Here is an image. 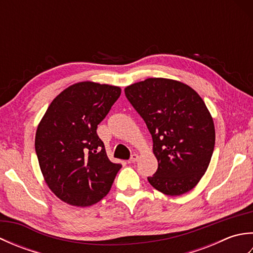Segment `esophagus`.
Here are the masks:
<instances>
[{
    "label": "esophagus",
    "mask_w": 253,
    "mask_h": 253,
    "mask_svg": "<svg viewBox=\"0 0 253 253\" xmlns=\"http://www.w3.org/2000/svg\"><path fill=\"white\" fill-rule=\"evenodd\" d=\"M138 160H139V155L136 154V153H133L129 159V163H135V162H137Z\"/></svg>",
    "instance_id": "34e87169"
}]
</instances>
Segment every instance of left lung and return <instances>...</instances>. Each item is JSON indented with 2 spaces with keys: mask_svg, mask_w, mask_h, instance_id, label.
<instances>
[{
  "mask_svg": "<svg viewBox=\"0 0 253 253\" xmlns=\"http://www.w3.org/2000/svg\"><path fill=\"white\" fill-rule=\"evenodd\" d=\"M125 94L153 139L158 170L148 180L166 196L193 189L206 174L215 144V128L202 98L189 85L148 78L127 85Z\"/></svg>",
  "mask_w": 253,
  "mask_h": 253,
  "instance_id": "left-lung-1",
  "label": "left lung"
}]
</instances>
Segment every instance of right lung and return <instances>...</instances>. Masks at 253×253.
<instances>
[{
    "instance_id": "right-lung-1",
    "label": "right lung",
    "mask_w": 253,
    "mask_h": 253,
    "mask_svg": "<svg viewBox=\"0 0 253 253\" xmlns=\"http://www.w3.org/2000/svg\"><path fill=\"white\" fill-rule=\"evenodd\" d=\"M116 85L80 82L51 102L38 125L35 147L41 173L54 195L74 207H90L109 193L121 164L112 163L96 135L120 98Z\"/></svg>"
}]
</instances>
